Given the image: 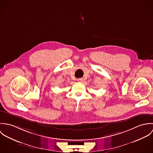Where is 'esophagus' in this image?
Here are the masks:
<instances>
[{
    "label": "esophagus",
    "instance_id": "1",
    "mask_svg": "<svg viewBox=\"0 0 153 153\" xmlns=\"http://www.w3.org/2000/svg\"><path fill=\"white\" fill-rule=\"evenodd\" d=\"M82 81H83V79H82V78H79V79H77V81H78V82H82Z\"/></svg>",
    "mask_w": 153,
    "mask_h": 153
}]
</instances>
